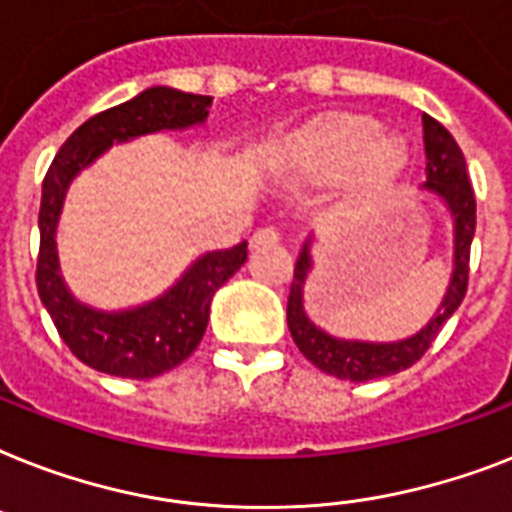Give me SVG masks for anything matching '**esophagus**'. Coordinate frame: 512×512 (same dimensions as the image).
Here are the masks:
<instances>
[{"label": "esophagus", "mask_w": 512, "mask_h": 512, "mask_svg": "<svg viewBox=\"0 0 512 512\" xmlns=\"http://www.w3.org/2000/svg\"><path fill=\"white\" fill-rule=\"evenodd\" d=\"M281 242V234H278L276 228H260L252 239H249V244H252V249H260V247H273V244Z\"/></svg>", "instance_id": "obj_1"}]
</instances>
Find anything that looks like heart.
<instances>
[{
  "label": "heart",
  "instance_id": "1",
  "mask_svg": "<svg viewBox=\"0 0 512 512\" xmlns=\"http://www.w3.org/2000/svg\"><path fill=\"white\" fill-rule=\"evenodd\" d=\"M299 176L328 181L347 173L352 197L373 202L400 181L407 165L402 141L381 139V126L363 115H331L302 128L286 149Z\"/></svg>",
  "mask_w": 512,
  "mask_h": 512
}]
</instances>
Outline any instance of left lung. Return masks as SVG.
Wrapping results in <instances>:
<instances>
[{
    "instance_id": "1",
    "label": "left lung",
    "mask_w": 512,
    "mask_h": 512,
    "mask_svg": "<svg viewBox=\"0 0 512 512\" xmlns=\"http://www.w3.org/2000/svg\"><path fill=\"white\" fill-rule=\"evenodd\" d=\"M423 144H426V189L444 199L455 220V270H452L450 289L444 294L439 313L421 328L418 334L402 342L371 344V342H344L334 339L326 331L310 323L302 307V286L310 273V242L302 247V255L294 268V281L289 289V305H286V323L292 331L294 344L299 352L323 373L344 381H371L384 378L392 373L407 371L426 355L434 339L439 336L442 326L450 321L468 292V265H471V242L476 231V197H473L471 178L465 168V157L460 152L458 141L452 139L447 128L423 115Z\"/></svg>"
}]
</instances>
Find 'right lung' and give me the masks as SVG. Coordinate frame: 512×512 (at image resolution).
Wrapping results in <instances>:
<instances>
[{
    "label": "right lung",
    "mask_w": 512,
    "mask_h": 512,
    "mask_svg": "<svg viewBox=\"0 0 512 512\" xmlns=\"http://www.w3.org/2000/svg\"><path fill=\"white\" fill-rule=\"evenodd\" d=\"M210 102L213 97L168 86L141 91L131 102L110 107L78 126L44 176L36 289L62 342L94 371L120 378H155L184 363L205 336L213 294L247 260V242L199 257L170 292L149 305L126 313H99L70 297L57 270L54 228L65 191L78 170L97 160L112 141L205 123Z\"/></svg>",
    "instance_id": "1"
}]
</instances>
